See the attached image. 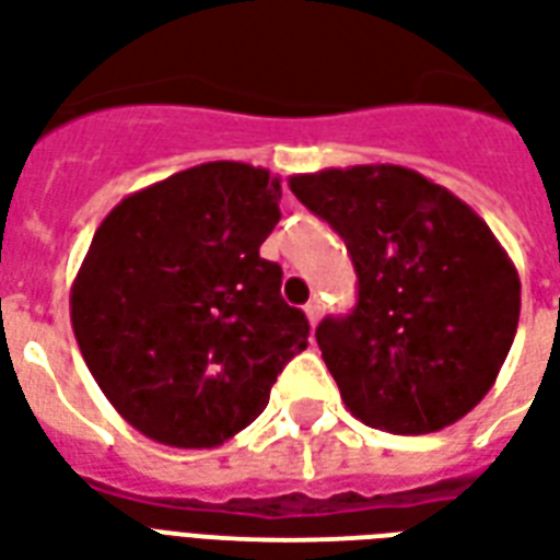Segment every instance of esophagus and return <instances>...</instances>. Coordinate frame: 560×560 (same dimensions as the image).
<instances>
[{
    "mask_svg": "<svg viewBox=\"0 0 560 560\" xmlns=\"http://www.w3.org/2000/svg\"><path fill=\"white\" fill-rule=\"evenodd\" d=\"M320 314H323L320 300H312V302H308V305H305V317H308V323H312V326H317V320H320Z\"/></svg>",
    "mask_w": 560,
    "mask_h": 560,
    "instance_id": "34e87169",
    "label": "esophagus"
}]
</instances>
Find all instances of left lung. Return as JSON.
Returning <instances> with one entry per match:
<instances>
[{"mask_svg": "<svg viewBox=\"0 0 560 560\" xmlns=\"http://www.w3.org/2000/svg\"><path fill=\"white\" fill-rule=\"evenodd\" d=\"M288 184L341 234L359 276L353 314L317 326L347 409L400 436L471 412L520 323V276L490 225L404 165L323 168Z\"/></svg>", "mask_w": 560, "mask_h": 560, "instance_id": "1", "label": "left lung"}]
</instances>
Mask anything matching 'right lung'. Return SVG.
I'll list each match as a JSON object with an SVG mask.
<instances>
[{
    "label": "right lung",
    "mask_w": 560,
    "mask_h": 560,
    "mask_svg": "<svg viewBox=\"0 0 560 560\" xmlns=\"http://www.w3.org/2000/svg\"><path fill=\"white\" fill-rule=\"evenodd\" d=\"M281 180L201 163L112 207L70 288L82 359L118 416L160 445L217 448L267 409L308 320L260 243Z\"/></svg>",
    "instance_id": "add662e5"
}]
</instances>
